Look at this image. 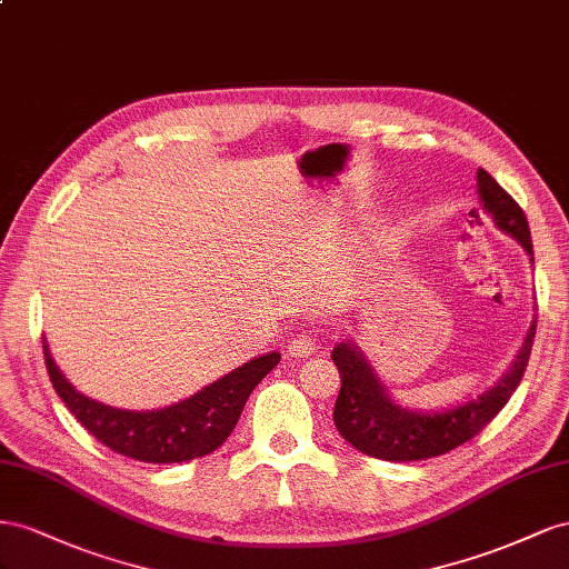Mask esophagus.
I'll use <instances>...</instances> for the list:
<instances>
[{
    "label": "esophagus",
    "mask_w": 569,
    "mask_h": 569,
    "mask_svg": "<svg viewBox=\"0 0 569 569\" xmlns=\"http://www.w3.org/2000/svg\"><path fill=\"white\" fill-rule=\"evenodd\" d=\"M315 350H317V343L312 340V336H305V333L293 336L288 343L290 357H310Z\"/></svg>",
    "instance_id": "1"
}]
</instances>
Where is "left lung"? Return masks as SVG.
Masks as SVG:
<instances>
[{"instance_id": "obj_1", "label": "left lung", "mask_w": 569, "mask_h": 569, "mask_svg": "<svg viewBox=\"0 0 569 569\" xmlns=\"http://www.w3.org/2000/svg\"><path fill=\"white\" fill-rule=\"evenodd\" d=\"M477 181L486 212L493 217L500 231L522 242V248L531 254L533 262L529 221L522 207L512 200L508 190H502L496 183V178L489 171L479 169ZM533 333H537V319L531 321L525 343L502 379L479 398L443 412H412L400 408L388 398L383 383L367 365L365 355L352 343H338L331 355L333 365L340 371V393L333 408L336 429L365 456L391 462L427 460L456 450L462 443L472 441L506 408L515 388L525 377Z\"/></svg>"}]
</instances>
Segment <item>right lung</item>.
Here are the masks:
<instances>
[{
    "instance_id": "add662e5",
    "label": "right lung",
    "mask_w": 569,
    "mask_h": 569,
    "mask_svg": "<svg viewBox=\"0 0 569 569\" xmlns=\"http://www.w3.org/2000/svg\"><path fill=\"white\" fill-rule=\"evenodd\" d=\"M42 350L54 391L80 425L119 456L152 465L186 462L217 450L236 429L254 386L281 360L279 352L254 357L231 375L164 410L128 412L78 393L63 379L47 343H42Z\"/></svg>"
}]
</instances>
